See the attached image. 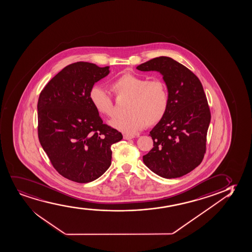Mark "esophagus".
I'll return each instance as SVG.
<instances>
[{
    "label": "esophagus",
    "mask_w": 252,
    "mask_h": 252,
    "mask_svg": "<svg viewBox=\"0 0 252 252\" xmlns=\"http://www.w3.org/2000/svg\"><path fill=\"white\" fill-rule=\"evenodd\" d=\"M134 138V135H128V134H124V139L125 140H130V139H133Z\"/></svg>",
    "instance_id": "34e87169"
}]
</instances>
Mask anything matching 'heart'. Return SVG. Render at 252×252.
<instances>
[{
	"instance_id": "heart-1",
	"label": "heart",
	"mask_w": 252,
	"mask_h": 252,
	"mask_svg": "<svg viewBox=\"0 0 252 252\" xmlns=\"http://www.w3.org/2000/svg\"><path fill=\"white\" fill-rule=\"evenodd\" d=\"M110 89L116 99H129L127 116L115 118L110 125L127 134H134L146 126H154L162 121L169 105V89L164 81L149 80L133 74H125L113 81ZM90 99L99 114L111 118L114 115L112 96L101 87H93Z\"/></svg>"
}]
</instances>
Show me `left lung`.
Segmentation results:
<instances>
[{"label": "left lung", "mask_w": 252, "mask_h": 252, "mask_svg": "<svg viewBox=\"0 0 252 252\" xmlns=\"http://www.w3.org/2000/svg\"><path fill=\"white\" fill-rule=\"evenodd\" d=\"M136 69L162 74L169 94L168 112L150 132L153 147L143 162L163 178L187 175L200 164L206 151L211 116L202 83L188 68L165 56Z\"/></svg>", "instance_id": "1"}]
</instances>
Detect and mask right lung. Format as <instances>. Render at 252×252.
I'll list each match as a JSON object with an SVG mask.
<instances>
[{"instance_id":"add662e5","label":"right lung","mask_w":252,"mask_h":252,"mask_svg":"<svg viewBox=\"0 0 252 252\" xmlns=\"http://www.w3.org/2000/svg\"><path fill=\"white\" fill-rule=\"evenodd\" d=\"M109 72V66L73 63L39 95V141L54 169L72 182L87 183L101 176L111 165L112 144L123 139L116 128L103 124L90 102V90Z\"/></svg>"}]
</instances>
